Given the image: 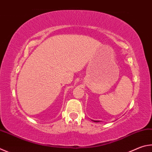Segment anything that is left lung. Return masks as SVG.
<instances>
[{
	"mask_svg": "<svg viewBox=\"0 0 152 152\" xmlns=\"http://www.w3.org/2000/svg\"><path fill=\"white\" fill-rule=\"evenodd\" d=\"M94 122H98L99 121H94Z\"/></svg>",
	"mask_w": 152,
	"mask_h": 152,
	"instance_id": "1",
	"label": "left lung"
}]
</instances>
